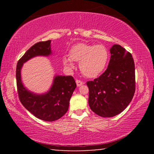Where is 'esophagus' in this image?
<instances>
[{
    "mask_svg": "<svg viewBox=\"0 0 154 154\" xmlns=\"http://www.w3.org/2000/svg\"><path fill=\"white\" fill-rule=\"evenodd\" d=\"M76 83H77V86L79 87V86H81V85L83 84V82H82V81L79 80V79H77V80H76Z\"/></svg>",
    "mask_w": 154,
    "mask_h": 154,
    "instance_id": "esophagus-1",
    "label": "esophagus"
}]
</instances>
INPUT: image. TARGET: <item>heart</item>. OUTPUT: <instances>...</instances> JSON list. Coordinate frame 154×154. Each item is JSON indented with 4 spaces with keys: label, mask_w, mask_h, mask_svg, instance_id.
<instances>
[{
    "label": "heart",
    "mask_w": 154,
    "mask_h": 154,
    "mask_svg": "<svg viewBox=\"0 0 154 154\" xmlns=\"http://www.w3.org/2000/svg\"><path fill=\"white\" fill-rule=\"evenodd\" d=\"M109 57L107 49L103 45L78 43L70 49L69 57L63 58V63L67 67L72 68V61L79 62L82 73L92 78L97 77L103 71Z\"/></svg>",
    "instance_id": "heart-1"
}]
</instances>
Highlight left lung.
I'll list each match as a JSON object with an SVG mask.
<instances>
[{
  "mask_svg": "<svg viewBox=\"0 0 154 154\" xmlns=\"http://www.w3.org/2000/svg\"><path fill=\"white\" fill-rule=\"evenodd\" d=\"M110 52L106 71L86 83L91 110L103 118H111L123 111L131 102L136 88L132 54L119 45H113Z\"/></svg>",
  "mask_w": 154,
  "mask_h": 154,
  "instance_id": "left-lung-1",
  "label": "left lung"
}]
</instances>
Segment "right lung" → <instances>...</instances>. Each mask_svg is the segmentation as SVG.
I'll use <instances>...</instances> for the list:
<instances>
[{
    "mask_svg": "<svg viewBox=\"0 0 154 154\" xmlns=\"http://www.w3.org/2000/svg\"><path fill=\"white\" fill-rule=\"evenodd\" d=\"M51 41H41L32 45L17 62L16 83L18 96L23 106L36 118L53 122L62 118L69 109V101L77 87L72 76H56L50 90L37 95L24 87L21 81V68L23 63L36 56L51 54Z\"/></svg>",
    "mask_w": 154,
    "mask_h": 154,
    "instance_id": "obj_1",
    "label": "right lung"
}]
</instances>
